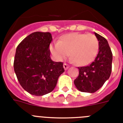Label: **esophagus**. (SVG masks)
<instances>
[{
  "mask_svg": "<svg viewBox=\"0 0 123 123\" xmlns=\"http://www.w3.org/2000/svg\"><path fill=\"white\" fill-rule=\"evenodd\" d=\"M63 67H64V68L65 70H66V69H68V68L69 67V66L68 64H67L66 63H64L63 64Z\"/></svg>",
  "mask_w": 123,
  "mask_h": 123,
  "instance_id": "34e87169",
  "label": "esophagus"
}]
</instances>
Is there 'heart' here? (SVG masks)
Here are the masks:
<instances>
[{
	"instance_id": "b5f03b06",
	"label": "heart",
	"mask_w": 123,
	"mask_h": 123,
	"mask_svg": "<svg viewBox=\"0 0 123 123\" xmlns=\"http://www.w3.org/2000/svg\"><path fill=\"white\" fill-rule=\"evenodd\" d=\"M99 49V42L93 34L73 33L62 36L57 43L50 45V50L58 61H62L69 55L74 62L85 66L94 60Z\"/></svg>"
}]
</instances>
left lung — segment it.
<instances>
[{
    "label": "left lung",
    "instance_id": "8db88e82",
    "mask_svg": "<svg viewBox=\"0 0 123 123\" xmlns=\"http://www.w3.org/2000/svg\"><path fill=\"white\" fill-rule=\"evenodd\" d=\"M99 42L98 52L95 60L87 66L79 67V75L74 81L78 90L94 93L103 86L111 76L112 54L108 42L97 33Z\"/></svg>",
    "mask_w": 123,
    "mask_h": 123
}]
</instances>
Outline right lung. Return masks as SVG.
Wrapping results in <instances>:
<instances>
[{
	"label": "right lung",
	"instance_id": "obj_1",
	"mask_svg": "<svg viewBox=\"0 0 123 123\" xmlns=\"http://www.w3.org/2000/svg\"><path fill=\"white\" fill-rule=\"evenodd\" d=\"M49 32H34L17 47L14 69L18 80L30 94L42 96L51 92L59 76L64 71L63 62L50 59Z\"/></svg>",
	"mask_w": 123,
	"mask_h": 123
}]
</instances>
